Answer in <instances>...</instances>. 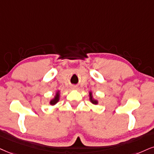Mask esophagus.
Segmentation results:
<instances>
[{
	"label": "esophagus",
	"mask_w": 154,
	"mask_h": 154,
	"mask_svg": "<svg viewBox=\"0 0 154 154\" xmlns=\"http://www.w3.org/2000/svg\"><path fill=\"white\" fill-rule=\"evenodd\" d=\"M71 88L72 89H78V86H76V85H72Z\"/></svg>",
	"instance_id": "obj_1"
}]
</instances>
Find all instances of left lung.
Returning <instances> with one entry per match:
<instances>
[{
  "instance_id": "left-lung-1",
  "label": "left lung",
  "mask_w": 154,
  "mask_h": 154,
  "mask_svg": "<svg viewBox=\"0 0 154 154\" xmlns=\"http://www.w3.org/2000/svg\"><path fill=\"white\" fill-rule=\"evenodd\" d=\"M90 100H91V101L94 104L97 103V100L93 99V97H92V96H91V93H90Z\"/></svg>"
}]
</instances>
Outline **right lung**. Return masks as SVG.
Here are the masks:
<instances>
[{
  "mask_svg": "<svg viewBox=\"0 0 154 154\" xmlns=\"http://www.w3.org/2000/svg\"><path fill=\"white\" fill-rule=\"evenodd\" d=\"M58 99H59V94H58V93H57L56 96H55V98H54V99L51 100L50 103L51 105H54V104H56L57 102L58 101Z\"/></svg>",
  "mask_w": 154,
  "mask_h": 154,
  "instance_id": "add662e5",
  "label": "right lung"
}]
</instances>
